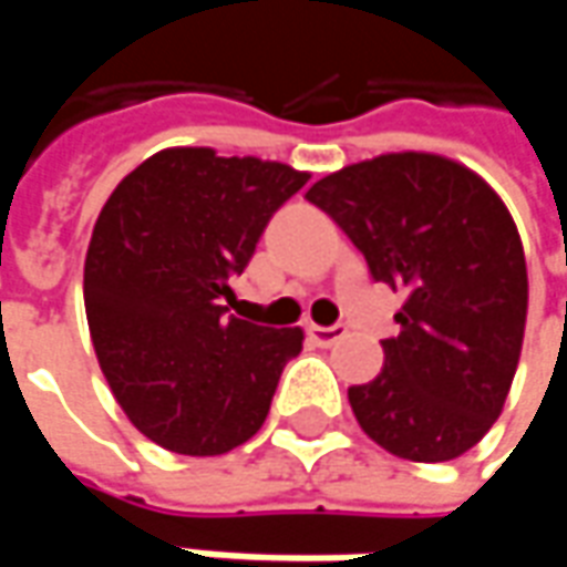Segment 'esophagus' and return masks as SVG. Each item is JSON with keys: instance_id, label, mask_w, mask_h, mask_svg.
<instances>
[{"instance_id": "1", "label": "esophagus", "mask_w": 567, "mask_h": 567, "mask_svg": "<svg viewBox=\"0 0 567 567\" xmlns=\"http://www.w3.org/2000/svg\"><path fill=\"white\" fill-rule=\"evenodd\" d=\"M309 338L316 340L318 347H334L338 340L347 338V324H309Z\"/></svg>"}]
</instances>
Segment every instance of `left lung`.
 I'll list each match as a JSON object with an SVG mask.
<instances>
[{"label":"left lung","mask_w":567,"mask_h":567,"mask_svg":"<svg viewBox=\"0 0 567 567\" xmlns=\"http://www.w3.org/2000/svg\"><path fill=\"white\" fill-rule=\"evenodd\" d=\"M362 251L372 280L403 290L384 369L350 406L384 451L439 464L498 420L527 321V261L508 207L467 166L384 154L306 192Z\"/></svg>","instance_id":"8db88e82"}]
</instances>
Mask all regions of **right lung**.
<instances>
[{
	"instance_id": "1",
	"label": "right lung",
	"mask_w": 567,
	"mask_h": 567,
	"mask_svg": "<svg viewBox=\"0 0 567 567\" xmlns=\"http://www.w3.org/2000/svg\"><path fill=\"white\" fill-rule=\"evenodd\" d=\"M306 183L287 164L169 147L100 210L84 261L91 340L125 416L166 451L227 454L265 423L302 331L233 318L224 302Z\"/></svg>"
}]
</instances>
